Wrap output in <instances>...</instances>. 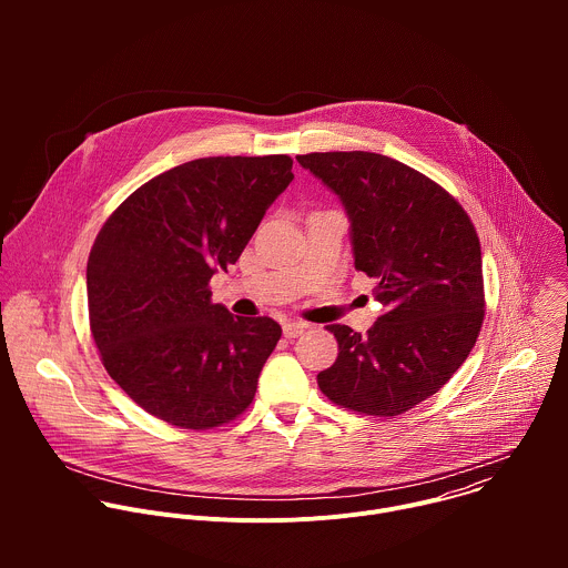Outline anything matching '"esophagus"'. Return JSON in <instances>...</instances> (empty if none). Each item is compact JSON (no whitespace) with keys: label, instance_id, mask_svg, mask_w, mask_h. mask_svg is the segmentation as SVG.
I'll return each mask as SVG.
<instances>
[{"label":"esophagus","instance_id":"1","mask_svg":"<svg viewBox=\"0 0 568 568\" xmlns=\"http://www.w3.org/2000/svg\"><path fill=\"white\" fill-rule=\"evenodd\" d=\"M305 331H307V323H303V321H285V323H283V335H285L287 339H296V337H301Z\"/></svg>","mask_w":568,"mask_h":568}]
</instances>
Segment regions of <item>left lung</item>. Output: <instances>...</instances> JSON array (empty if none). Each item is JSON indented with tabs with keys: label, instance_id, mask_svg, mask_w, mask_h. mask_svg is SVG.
<instances>
[{
	"label": "left lung",
	"instance_id": "obj_1",
	"mask_svg": "<svg viewBox=\"0 0 568 568\" xmlns=\"http://www.w3.org/2000/svg\"><path fill=\"white\" fill-rule=\"evenodd\" d=\"M298 164L326 184L351 220L355 270L375 278L384 314L337 337V362L316 375L344 409L390 418L438 393L467 359L483 326L476 229L436 182L384 154L310 152Z\"/></svg>",
	"mask_w": 568,
	"mask_h": 568
}]
</instances>
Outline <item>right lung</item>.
<instances>
[{
    "label": "right lung",
    "mask_w": 568,
    "mask_h": 568,
    "mask_svg": "<svg viewBox=\"0 0 568 568\" xmlns=\"http://www.w3.org/2000/svg\"><path fill=\"white\" fill-rule=\"evenodd\" d=\"M292 159L204 156L136 189L88 261L90 328L110 377L150 416L213 429L245 412L281 339L270 316H233L209 281L235 265L290 186Z\"/></svg>",
    "instance_id": "right-lung-1"
}]
</instances>
